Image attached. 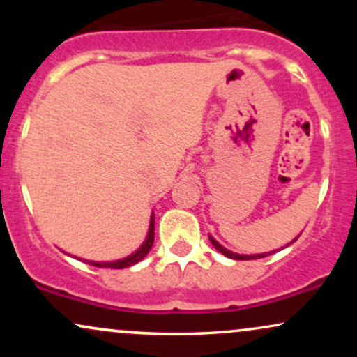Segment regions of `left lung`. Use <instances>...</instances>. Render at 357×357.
<instances>
[{"instance_id":"1","label":"left lung","mask_w":357,"mask_h":357,"mask_svg":"<svg viewBox=\"0 0 357 357\" xmlns=\"http://www.w3.org/2000/svg\"><path fill=\"white\" fill-rule=\"evenodd\" d=\"M296 240H294V241H296ZM210 241H211L213 247L218 250L220 253H223V255L228 257V258H233V260H257V258H264V257L272 255V253H273V252H270V253H258V255H238V253H233V252H230V250L221 247L218 241H216L215 238H211V236H210ZM294 241H292V243H294Z\"/></svg>"}]
</instances>
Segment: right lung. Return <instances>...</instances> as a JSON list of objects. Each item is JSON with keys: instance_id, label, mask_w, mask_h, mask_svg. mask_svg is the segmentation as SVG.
<instances>
[{"instance_id": "obj_1", "label": "right lung", "mask_w": 357, "mask_h": 357, "mask_svg": "<svg viewBox=\"0 0 357 357\" xmlns=\"http://www.w3.org/2000/svg\"><path fill=\"white\" fill-rule=\"evenodd\" d=\"M154 243V216L151 218V225H149V233H147V238L144 243H142V247L137 250L136 253H132L130 257L127 258H122V260H117V261H89L90 265H93V267H102V268H127L130 267V265H136L137 261H141L142 258H144L147 253H149L151 247H153Z\"/></svg>"}]
</instances>
